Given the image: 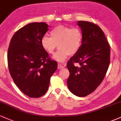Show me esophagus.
Listing matches in <instances>:
<instances>
[{
	"instance_id": "obj_1",
	"label": "esophagus",
	"mask_w": 121,
	"mask_h": 121,
	"mask_svg": "<svg viewBox=\"0 0 121 121\" xmlns=\"http://www.w3.org/2000/svg\"><path fill=\"white\" fill-rule=\"evenodd\" d=\"M64 68V66H63V65H61V64H58V69H61V68Z\"/></svg>"
}]
</instances>
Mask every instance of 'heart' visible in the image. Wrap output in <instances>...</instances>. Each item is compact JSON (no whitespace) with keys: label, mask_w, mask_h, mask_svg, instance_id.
<instances>
[{"label":"heart","mask_w":121,"mask_h":121,"mask_svg":"<svg viewBox=\"0 0 121 121\" xmlns=\"http://www.w3.org/2000/svg\"><path fill=\"white\" fill-rule=\"evenodd\" d=\"M51 36H43L41 44L50 55H53L59 47L60 49L53 56L57 61L64 62L69 55L77 53L81 47L83 35L78 28L60 25L53 29Z\"/></svg>","instance_id":"obj_1"}]
</instances>
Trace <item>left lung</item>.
Listing matches in <instances>:
<instances>
[{
  "label": "left lung",
  "mask_w": 121,
  "mask_h": 121,
  "mask_svg": "<svg viewBox=\"0 0 121 121\" xmlns=\"http://www.w3.org/2000/svg\"><path fill=\"white\" fill-rule=\"evenodd\" d=\"M83 35L81 48L67 62L69 89L74 95L91 93L105 78L110 64V47L103 30L97 24L78 21ZM78 63V66H75Z\"/></svg>",
  "instance_id": "obj_1"
}]
</instances>
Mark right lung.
I'll list each match as a JSON object with an SVG mask.
<instances>
[{"instance_id": "1", "label": "right lung", "mask_w": 121, "mask_h": 121, "mask_svg": "<svg viewBox=\"0 0 121 121\" xmlns=\"http://www.w3.org/2000/svg\"><path fill=\"white\" fill-rule=\"evenodd\" d=\"M48 28L44 22L26 25L13 35L8 49L11 76L18 88L31 98L45 94L57 68V62L50 58L41 44Z\"/></svg>"}]
</instances>
